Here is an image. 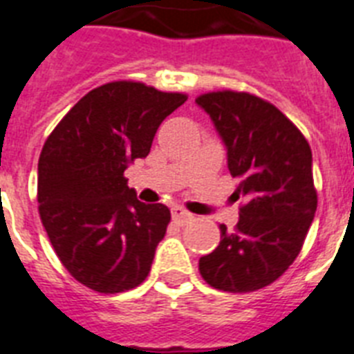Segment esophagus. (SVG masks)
Here are the masks:
<instances>
[{
	"mask_svg": "<svg viewBox=\"0 0 354 354\" xmlns=\"http://www.w3.org/2000/svg\"><path fill=\"white\" fill-rule=\"evenodd\" d=\"M171 219H174V223L183 226L188 221H192V214H188V212L183 210V208H171Z\"/></svg>",
	"mask_w": 354,
	"mask_h": 354,
	"instance_id": "obj_1",
	"label": "esophagus"
}]
</instances>
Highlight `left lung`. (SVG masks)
I'll return each instance as SVG.
<instances>
[{"label": "left lung", "instance_id": "8db88e82", "mask_svg": "<svg viewBox=\"0 0 354 354\" xmlns=\"http://www.w3.org/2000/svg\"><path fill=\"white\" fill-rule=\"evenodd\" d=\"M195 102L216 124L241 197L234 230L199 259L206 283L225 292H254L274 283L304 247L318 195L304 133L278 107L245 91H212Z\"/></svg>", "mask_w": 354, "mask_h": 354}]
</instances>
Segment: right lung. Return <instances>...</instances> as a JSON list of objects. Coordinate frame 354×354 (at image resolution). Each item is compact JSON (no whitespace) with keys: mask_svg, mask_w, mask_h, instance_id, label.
<instances>
[{"mask_svg":"<svg viewBox=\"0 0 354 354\" xmlns=\"http://www.w3.org/2000/svg\"><path fill=\"white\" fill-rule=\"evenodd\" d=\"M188 100L142 82L117 80L71 107L38 160V212L69 274L87 289L117 294L148 278L171 219L144 205L124 169L148 157L159 126Z\"/></svg>","mask_w":354,"mask_h":354,"instance_id":"add662e5","label":"right lung"}]
</instances>
